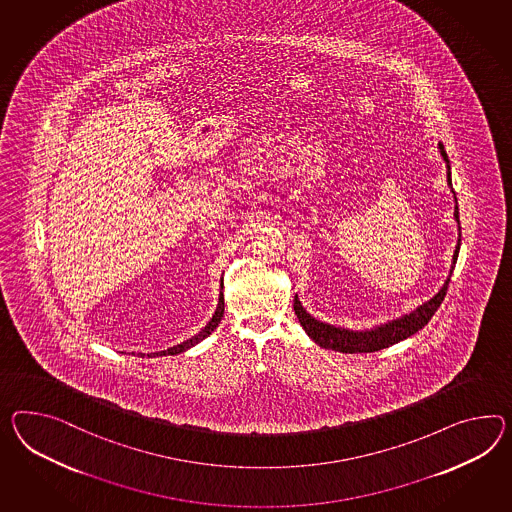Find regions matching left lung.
<instances>
[{
    "label": "left lung",
    "mask_w": 512,
    "mask_h": 512,
    "mask_svg": "<svg viewBox=\"0 0 512 512\" xmlns=\"http://www.w3.org/2000/svg\"><path fill=\"white\" fill-rule=\"evenodd\" d=\"M438 148H440L442 158L446 161L447 184L451 187V165H449V158H447L446 150H444L442 143H438ZM453 195H455V191H453ZM455 202H457V197H455ZM455 219H457L460 230L459 204L455 206ZM459 250L460 232L457 249H455V254H453L451 271H449L446 284L442 286V289L434 295L431 301L423 302L414 312L405 314L403 317H399V319H394V321H388V323L379 325V327L369 328V330H349V328L334 327V325H328V323H323V321H317L315 317H312L302 308L301 301H299L297 295H295V301H293V310H295V314L299 317L301 327L306 330V334L319 347L332 349V351H338V353H375V351L386 349V347H390L394 343L407 340L412 334H416L418 330H421L431 321L434 312L440 308V304H442L444 297H446L451 273H453L455 263H457V258H459Z\"/></svg>",
    "instance_id": "left-lung-1"
}]
</instances>
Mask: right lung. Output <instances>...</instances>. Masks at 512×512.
Returning a JSON list of instances; mask_svg holds the SVG:
<instances>
[{"mask_svg":"<svg viewBox=\"0 0 512 512\" xmlns=\"http://www.w3.org/2000/svg\"><path fill=\"white\" fill-rule=\"evenodd\" d=\"M223 289V286H221ZM224 315V297L223 293L219 295V304H217V310H215V314L210 319V323L206 325V327L202 328L200 332H198L197 336H193V338H189V340L182 341V343H178V345H174L171 349H167V351H158V353H139L137 356H148V358H156V356H167V354H180L187 351V349H191V347H195L197 343L204 340V338H208L211 332L217 328V325L221 323V319H223Z\"/></svg>","mask_w":512,"mask_h":512,"instance_id":"1","label":"right lung"}]
</instances>
